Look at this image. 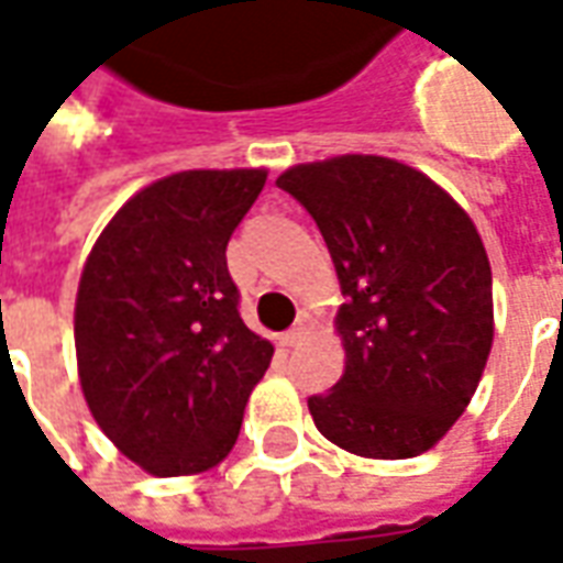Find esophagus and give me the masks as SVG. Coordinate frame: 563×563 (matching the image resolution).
Segmentation results:
<instances>
[{"instance_id": "34e87169", "label": "esophagus", "mask_w": 563, "mask_h": 563, "mask_svg": "<svg viewBox=\"0 0 563 563\" xmlns=\"http://www.w3.org/2000/svg\"><path fill=\"white\" fill-rule=\"evenodd\" d=\"M301 338H305V325H295V329L283 331L280 346H286V350H289V346H298V343H301Z\"/></svg>"}]
</instances>
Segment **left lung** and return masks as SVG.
Listing matches in <instances>:
<instances>
[{
    "label": "left lung",
    "mask_w": 563,
    "mask_h": 563,
    "mask_svg": "<svg viewBox=\"0 0 563 563\" xmlns=\"http://www.w3.org/2000/svg\"><path fill=\"white\" fill-rule=\"evenodd\" d=\"M317 220L346 305V367L307 407L362 459H416L455 424L495 341L492 265L455 198L389 156L346 153L277 177Z\"/></svg>",
    "instance_id": "obj_1"
}]
</instances>
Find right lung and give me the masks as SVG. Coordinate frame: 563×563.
<instances>
[{
    "label": "right lung",
    "mask_w": 563,
    "mask_h": 563,
    "mask_svg": "<svg viewBox=\"0 0 563 563\" xmlns=\"http://www.w3.org/2000/svg\"><path fill=\"white\" fill-rule=\"evenodd\" d=\"M265 168H196L144 186L84 262L78 377L92 419L153 476H192L232 452L274 346L244 325L225 246Z\"/></svg>",
    "instance_id": "1"
}]
</instances>
